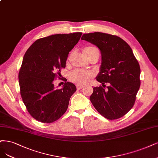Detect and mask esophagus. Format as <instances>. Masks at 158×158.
Listing matches in <instances>:
<instances>
[{
  "instance_id": "obj_1",
  "label": "esophagus",
  "mask_w": 158,
  "mask_h": 158,
  "mask_svg": "<svg viewBox=\"0 0 158 158\" xmlns=\"http://www.w3.org/2000/svg\"><path fill=\"white\" fill-rule=\"evenodd\" d=\"M83 88H84V85H77V89H82Z\"/></svg>"
}]
</instances>
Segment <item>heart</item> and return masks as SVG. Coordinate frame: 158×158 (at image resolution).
I'll return each instance as SVG.
<instances>
[{
    "label": "heart",
    "instance_id": "b5f03b06",
    "mask_svg": "<svg viewBox=\"0 0 158 158\" xmlns=\"http://www.w3.org/2000/svg\"><path fill=\"white\" fill-rule=\"evenodd\" d=\"M95 52L99 53L97 48L94 46L85 47L83 50V53L84 56L88 59V57ZM94 74L90 72H85L81 70H74L70 73L69 79L73 82L83 85L88 82L91 78H93Z\"/></svg>",
    "mask_w": 158,
    "mask_h": 158
}]
</instances>
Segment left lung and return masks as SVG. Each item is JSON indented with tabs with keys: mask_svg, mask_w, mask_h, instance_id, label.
I'll return each mask as SVG.
<instances>
[{
	"mask_svg": "<svg viewBox=\"0 0 158 158\" xmlns=\"http://www.w3.org/2000/svg\"><path fill=\"white\" fill-rule=\"evenodd\" d=\"M81 40L96 46L101 54L100 71L89 99L95 109L108 119L123 116L131 108L140 85V69L132 49L121 38L95 32L84 34ZM105 83L110 84L107 89Z\"/></svg>",
	"mask_w": 158,
	"mask_h": 158,
	"instance_id": "1",
	"label": "left lung"
}]
</instances>
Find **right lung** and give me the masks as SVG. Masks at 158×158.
<instances>
[{
  "label": "right lung",
  "instance_id": "right-lung-1",
  "mask_svg": "<svg viewBox=\"0 0 158 158\" xmlns=\"http://www.w3.org/2000/svg\"><path fill=\"white\" fill-rule=\"evenodd\" d=\"M81 32L57 34L36 40L25 53L19 73L20 93L27 109L36 120L52 123L67 110L70 97L77 91L67 81L61 89L53 80L66 66L69 52L78 42Z\"/></svg>",
  "mask_w": 158,
  "mask_h": 158
}]
</instances>
